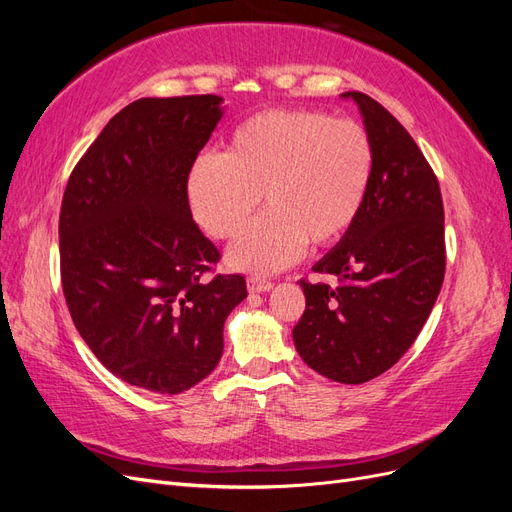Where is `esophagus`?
Returning <instances> with one entry per match:
<instances>
[{
    "mask_svg": "<svg viewBox=\"0 0 512 512\" xmlns=\"http://www.w3.org/2000/svg\"><path fill=\"white\" fill-rule=\"evenodd\" d=\"M273 288V284L269 280H262V277H250L247 280V290L252 294H260V292H269Z\"/></svg>",
    "mask_w": 512,
    "mask_h": 512,
    "instance_id": "34e87169",
    "label": "esophagus"
}]
</instances>
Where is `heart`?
<instances>
[{"label":"heart","mask_w":512,"mask_h":512,"mask_svg":"<svg viewBox=\"0 0 512 512\" xmlns=\"http://www.w3.org/2000/svg\"><path fill=\"white\" fill-rule=\"evenodd\" d=\"M374 143L363 126L320 111L258 113L230 132L224 153H203L188 173L194 220L232 239L262 203L267 213L228 247L232 269L280 271L305 245L331 247L359 220L374 179Z\"/></svg>","instance_id":"obj_1"}]
</instances>
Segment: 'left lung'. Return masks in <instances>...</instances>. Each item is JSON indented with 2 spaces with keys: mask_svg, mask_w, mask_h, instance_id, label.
Segmentation results:
<instances>
[{
  "mask_svg": "<svg viewBox=\"0 0 512 512\" xmlns=\"http://www.w3.org/2000/svg\"><path fill=\"white\" fill-rule=\"evenodd\" d=\"M359 106L374 143V179L359 220L314 271L337 286L301 280L305 312L294 348L320 376L363 384L393 367L427 322L444 280L440 185L406 128L361 91Z\"/></svg>",
  "mask_w": 512,
  "mask_h": 512,
  "instance_id": "obj_1",
  "label": "left lung"
}]
</instances>
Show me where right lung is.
<instances>
[{
  "instance_id": "add662e5",
  "label": "right lung",
  "mask_w": 512,
  "mask_h": 512,
  "mask_svg": "<svg viewBox=\"0 0 512 512\" xmlns=\"http://www.w3.org/2000/svg\"><path fill=\"white\" fill-rule=\"evenodd\" d=\"M220 96L141 98L74 166L59 213L64 297L98 361L138 389L177 395L222 359L243 275L200 282L220 252L188 203V173L224 115Z\"/></svg>"
}]
</instances>
